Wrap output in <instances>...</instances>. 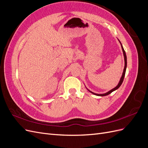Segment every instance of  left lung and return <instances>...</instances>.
Segmentation results:
<instances>
[{
  "label": "left lung",
  "instance_id": "1",
  "mask_svg": "<svg viewBox=\"0 0 148 148\" xmlns=\"http://www.w3.org/2000/svg\"><path fill=\"white\" fill-rule=\"evenodd\" d=\"M119 42H120V43L121 44V42H120V41H119ZM121 46H122V51H123V56H124V60H125V66H124V69H123V73H122V77H121V78H120V82H119V84H117V86H116V87H115L114 89H111L110 91H108L107 92H106V93H104V94H96V93H95V92H91V91H90L89 90H88L89 91V92H91V93H92L93 95H96V96H107V95H109V94H110L111 92H112L113 91H115L116 89H117L120 86H121V84H122V83H123V79H124V77H125V72H126V69H127V56H126V53H125V51H124V49H123V46H122V44H121Z\"/></svg>",
  "mask_w": 148,
  "mask_h": 148
}]
</instances>
